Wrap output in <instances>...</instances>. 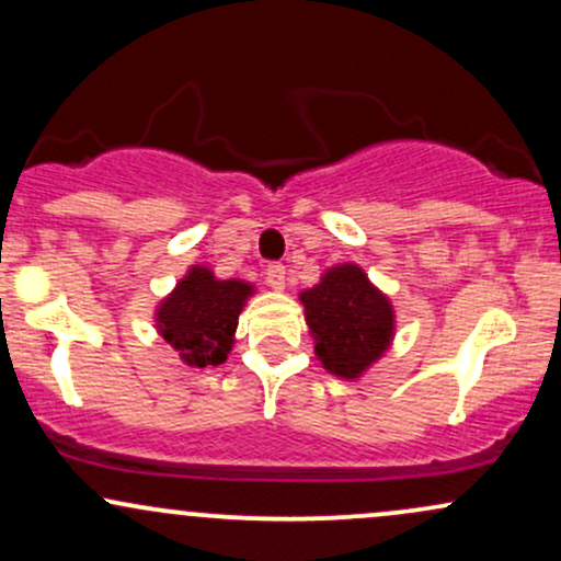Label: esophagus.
Here are the masks:
<instances>
[{
  "instance_id": "obj_1",
  "label": "esophagus",
  "mask_w": 561,
  "mask_h": 561,
  "mask_svg": "<svg viewBox=\"0 0 561 561\" xmlns=\"http://www.w3.org/2000/svg\"><path fill=\"white\" fill-rule=\"evenodd\" d=\"M285 266L282 263H272V266L266 268V285L272 289H285L287 285V276H285Z\"/></svg>"
}]
</instances>
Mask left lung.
<instances>
[{
	"mask_svg": "<svg viewBox=\"0 0 561 561\" xmlns=\"http://www.w3.org/2000/svg\"><path fill=\"white\" fill-rule=\"evenodd\" d=\"M300 302L321 366L340 379L362 377L396 337L392 302L358 263L327 268Z\"/></svg>",
	"mask_w": 561,
	"mask_h": 561,
	"instance_id": "8db88e82",
	"label": "left lung"
}]
</instances>
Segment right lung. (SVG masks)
Instances as JSON below:
<instances>
[{
  "mask_svg": "<svg viewBox=\"0 0 561 561\" xmlns=\"http://www.w3.org/2000/svg\"><path fill=\"white\" fill-rule=\"evenodd\" d=\"M253 295L250 282L218 279L208 266H192L158 302L156 330L186 366H218L231 353L240 313Z\"/></svg>",
  "mask_w": 561,
  "mask_h": 561,
  "instance_id": "right-lung-1",
  "label": "right lung"
}]
</instances>
